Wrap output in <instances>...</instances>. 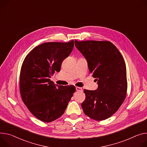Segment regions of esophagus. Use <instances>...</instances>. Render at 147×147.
Returning <instances> with one entry per match:
<instances>
[{
	"instance_id": "esophagus-1",
	"label": "esophagus",
	"mask_w": 147,
	"mask_h": 147,
	"mask_svg": "<svg viewBox=\"0 0 147 147\" xmlns=\"http://www.w3.org/2000/svg\"><path fill=\"white\" fill-rule=\"evenodd\" d=\"M76 89L77 91H83V89L82 87H76Z\"/></svg>"
}]
</instances>
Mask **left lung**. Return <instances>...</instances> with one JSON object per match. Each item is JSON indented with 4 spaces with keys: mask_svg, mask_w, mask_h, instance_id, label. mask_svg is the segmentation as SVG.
<instances>
[{
    "mask_svg": "<svg viewBox=\"0 0 147 147\" xmlns=\"http://www.w3.org/2000/svg\"><path fill=\"white\" fill-rule=\"evenodd\" d=\"M77 49L86 57L90 73L98 85L96 90H84L82 104L84 113L96 121L113 115L127 96V70L124 60L110 42L74 41Z\"/></svg>",
    "mask_w": 147,
    "mask_h": 147,
    "instance_id": "obj_1",
    "label": "left lung"
}]
</instances>
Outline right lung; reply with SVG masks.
<instances>
[{"instance_id": "add662e5", "label": "right lung", "mask_w": 147, "mask_h": 147, "mask_svg": "<svg viewBox=\"0 0 147 147\" xmlns=\"http://www.w3.org/2000/svg\"><path fill=\"white\" fill-rule=\"evenodd\" d=\"M74 40L38 45L26 56L20 73L22 100L40 121L51 122L60 117L76 91L74 86H59L49 78L60 71L63 61L73 50Z\"/></svg>"}]
</instances>
